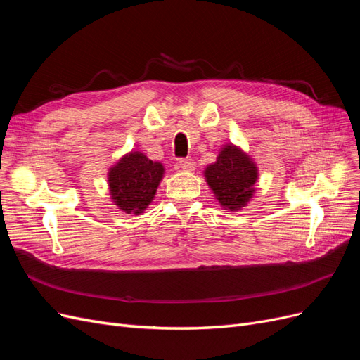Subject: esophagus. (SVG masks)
Returning a JSON list of instances; mask_svg holds the SVG:
<instances>
[{
	"mask_svg": "<svg viewBox=\"0 0 360 360\" xmlns=\"http://www.w3.org/2000/svg\"><path fill=\"white\" fill-rule=\"evenodd\" d=\"M177 163L183 171H193L195 169V162L191 158H181V159H179Z\"/></svg>",
	"mask_w": 360,
	"mask_h": 360,
	"instance_id": "1",
	"label": "esophagus"
}]
</instances>
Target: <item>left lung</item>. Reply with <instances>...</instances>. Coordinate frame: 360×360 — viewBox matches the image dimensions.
<instances>
[{"label":"left lung","mask_w":360,"mask_h":360,"mask_svg":"<svg viewBox=\"0 0 360 360\" xmlns=\"http://www.w3.org/2000/svg\"><path fill=\"white\" fill-rule=\"evenodd\" d=\"M204 174L216 198L230 210H238L249 201L258 177L254 162L234 146H226Z\"/></svg>","instance_id":"obj_1"}]
</instances>
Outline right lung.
<instances>
[{"mask_svg":"<svg viewBox=\"0 0 360 360\" xmlns=\"http://www.w3.org/2000/svg\"><path fill=\"white\" fill-rule=\"evenodd\" d=\"M163 167L143 153H130L110 171L112 200L123 212L139 214L155 198Z\"/></svg>","mask_w":360,"mask_h":360,"instance_id":"1","label":"right lung"}]
</instances>
